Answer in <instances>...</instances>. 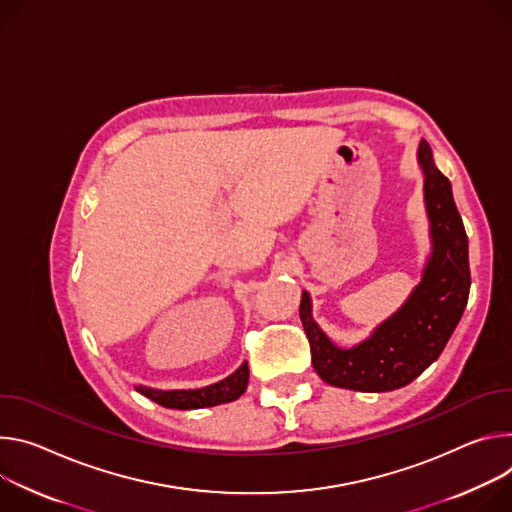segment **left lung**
<instances>
[{
  "instance_id": "8db88e82",
  "label": "left lung",
  "mask_w": 512,
  "mask_h": 512,
  "mask_svg": "<svg viewBox=\"0 0 512 512\" xmlns=\"http://www.w3.org/2000/svg\"><path fill=\"white\" fill-rule=\"evenodd\" d=\"M417 158L425 175L433 252L405 305L362 344L344 350L313 321L311 299L303 291L299 315L309 337L311 362L321 380L331 386L362 392L407 386L439 358L468 305L472 282L468 236L451 195V183L435 166L425 140L419 144Z\"/></svg>"
}]
</instances>
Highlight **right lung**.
I'll return each instance as SVG.
<instances>
[{
	"mask_svg": "<svg viewBox=\"0 0 512 512\" xmlns=\"http://www.w3.org/2000/svg\"><path fill=\"white\" fill-rule=\"evenodd\" d=\"M248 378H250V370L248 364L244 362L234 374H230L227 378L205 386V388H197V390H154L148 386H136V390L144 396H148L150 401L166 407V409H181V411H189V409H205V407H215V405H223V403H232L244 394L246 386H248Z\"/></svg>",
	"mask_w": 512,
	"mask_h": 512,
	"instance_id": "add662e5",
	"label": "right lung"
}]
</instances>
